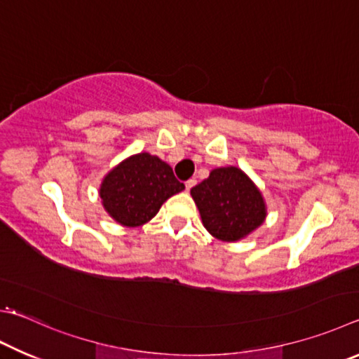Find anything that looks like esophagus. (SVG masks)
Instances as JSON below:
<instances>
[{
    "label": "esophagus",
    "mask_w": 359,
    "mask_h": 359,
    "mask_svg": "<svg viewBox=\"0 0 359 359\" xmlns=\"http://www.w3.org/2000/svg\"><path fill=\"white\" fill-rule=\"evenodd\" d=\"M194 185H196V180H194V179L187 180V182H185V188H187V191H190Z\"/></svg>",
    "instance_id": "1"
}]
</instances>
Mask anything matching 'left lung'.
Here are the masks:
<instances>
[{"label":"left lung","mask_w":359,"mask_h":359,"mask_svg":"<svg viewBox=\"0 0 359 359\" xmlns=\"http://www.w3.org/2000/svg\"><path fill=\"white\" fill-rule=\"evenodd\" d=\"M202 224L221 242H237L250 236L266 217L259 188L236 166L213 169L207 179L191 188Z\"/></svg>","instance_id":"left-lung-1"}]
</instances>
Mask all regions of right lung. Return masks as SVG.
I'll list each match as a JSON object with an SVG mask.
<instances>
[{"mask_svg":"<svg viewBox=\"0 0 359 359\" xmlns=\"http://www.w3.org/2000/svg\"><path fill=\"white\" fill-rule=\"evenodd\" d=\"M182 190H185V185L174 177L168 163L141 152L121 161L105 175L100 198L114 221L136 227L151 221L163 202Z\"/></svg>","mask_w":359,"mask_h":359,"instance_id":"1","label":"right lung"}]
</instances>
